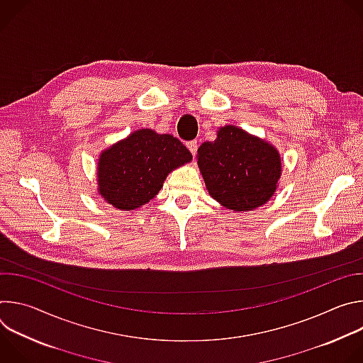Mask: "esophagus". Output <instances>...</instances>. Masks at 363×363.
<instances>
[{"label":"esophagus","instance_id":"obj_1","mask_svg":"<svg viewBox=\"0 0 363 363\" xmlns=\"http://www.w3.org/2000/svg\"><path fill=\"white\" fill-rule=\"evenodd\" d=\"M186 147L189 149V152H191L192 155H195V153H196V149H198V142H196V140H189V142H186Z\"/></svg>","mask_w":363,"mask_h":363}]
</instances>
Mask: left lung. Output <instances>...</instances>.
Returning a JSON list of instances; mask_svg holds the SVG:
<instances>
[{
  "instance_id": "obj_1",
  "label": "left lung",
  "mask_w": 363,
  "mask_h": 363,
  "mask_svg": "<svg viewBox=\"0 0 363 363\" xmlns=\"http://www.w3.org/2000/svg\"><path fill=\"white\" fill-rule=\"evenodd\" d=\"M198 167L210 195L233 211L266 203L281 174L276 147L235 126L221 128L214 142L199 146Z\"/></svg>"
}]
</instances>
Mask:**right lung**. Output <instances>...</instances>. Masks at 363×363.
<instances>
[{"label": "right lung", "instance_id": "1", "mask_svg": "<svg viewBox=\"0 0 363 363\" xmlns=\"http://www.w3.org/2000/svg\"><path fill=\"white\" fill-rule=\"evenodd\" d=\"M191 160V152L178 138L136 130L100 155L99 192L115 208H139L160 192L171 171Z\"/></svg>", "mask_w": 363, "mask_h": 363}]
</instances>
